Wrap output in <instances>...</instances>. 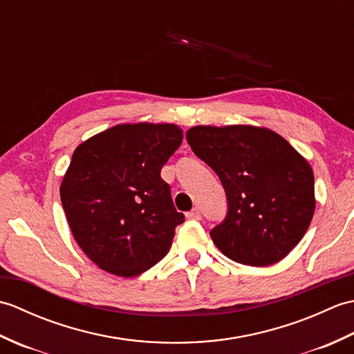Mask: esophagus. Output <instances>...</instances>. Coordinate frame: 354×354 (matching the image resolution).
<instances>
[{
    "label": "esophagus",
    "mask_w": 354,
    "mask_h": 354,
    "mask_svg": "<svg viewBox=\"0 0 354 354\" xmlns=\"http://www.w3.org/2000/svg\"><path fill=\"white\" fill-rule=\"evenodd\" d=\"M185 217L189 221H199L201 219V213H199V209L198 208H193L192 212H189L185 214Z\"/></svg>",
    "instance_id": "esophagus-1"
}]
</instances>
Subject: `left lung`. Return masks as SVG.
I'll return each instance as SVG.
<instances>
[{
	"mask_svg": "<svg viewBox=\"0 0 354 354\" xmlns=\"http://www.w3.org/2000/svg\"><path fill=\"white\" fill-rule=\"evenodd\" d=\"M185 137L227 193L228 213L209 231L214 245L248 266L283 260L304 237L317 205L306 158L259 126H194Z\"/></svg>",
	"mask_w": 354,
	"mask_h": 354,
	"instance_id": "obj_1",
	"label": "left lung"
}]
</instances>
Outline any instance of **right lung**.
<instances>
[{
    "instance_id": "obj_1",
    "label": "right lung",
    "mask_w": 354,
    "mask_h": 354,
    "mask_svg": "<svg viewBox=\"0 0 354 354\" xmlns=\"http://www.w3.org/2000/svg\"><path fill=\"white\" fill-rule=\"evenodd\" d=\"M183 137L176 124L126 123L74 150L61 201L80 250L100 269L129 278L169 252L184 214L161 169Z\"/></svg>"
}]
</instances>
